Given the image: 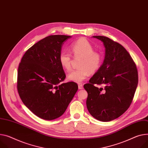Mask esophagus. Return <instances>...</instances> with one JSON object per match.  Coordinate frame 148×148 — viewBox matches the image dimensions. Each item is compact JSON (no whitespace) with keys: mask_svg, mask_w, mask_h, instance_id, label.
<instances>
[{"mask_svg":"<svg viewBox=\"0 0 148 148\" xmlns=\"http://www.w3.org/2000/svg\"><path fill=\"white\" fill-rule=\"evenodd\" d=\"M78 88H79V89H83V85H82V84H78Z\"/></svg>","mask_w":148,"mask_h":148,"instance_id":"1","label":"esophagus"}]
</instances>
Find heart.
<instances>
[{
	"label": "heart",
	"mask_w": 148,
	"mask_h": 148,
	"mask_svg": "<svg viewBox=\"0 0 148 148\" xmlns=\"http://www.w3.org/2000/svg\"><path fill=\"white\" fill-rule=\"evenodd\" d=\"M70 49L74 56H81L82 59L79 68L71 72L67 75L69 81L79 83L84 81L90 73L95 72L101 66L102 57L101 54L94 51V48L86 38H81L72 42ZM60 65L67 71L71 68V56L66 51H62L59 57Z\"/></svg>",
	"instance_id": "1"
}]
</instances>
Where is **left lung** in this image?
<instances>
[{"instance_id":"1","label":"left lung","mask_w":148,"mask_h":148,"mask_svg":"<svg viewBox=\"0 0 148 148\" xmlns=\"http://www.w3.org/2000/svg\"><path fill=\"white\" fill-rule=\"evenodd\" d=\"M93 37L103 42L105 58L89 84L84 85L88 92L86 107L95 119L110 121L130 107L137 88L138 73L130 55L121 44L104 36Z\"/></svg>"}]
</instances>
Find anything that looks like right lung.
<instances>
[{"mask_svg":"<svg viewBox=\"0 0 148 148\" xmlns=\"http://www.w3.org/2000/svg\"><path fill=\"white\" fill-rule=\"evenodd\" d=\"M72 36L45 37L24 54L18 70L17 88L25 106L38 117L52 120L62 116L78 89L66 77L59 60L64 41Z\"/></svg>","mask_w":148,"mask_h":148,"instance_id":"add662e5","label":"right lung"}]
</instances>
